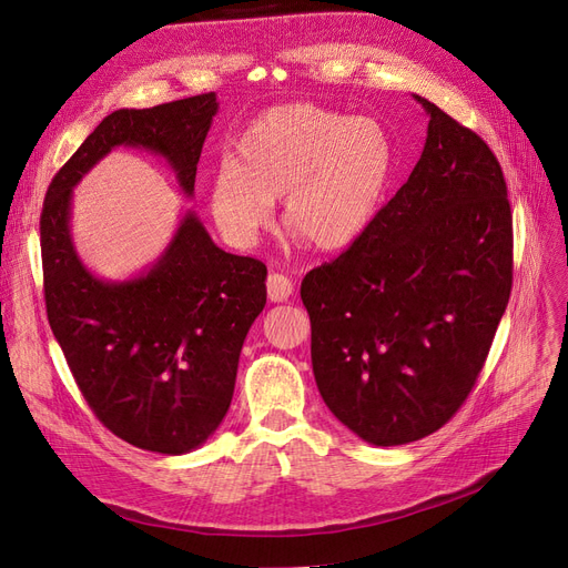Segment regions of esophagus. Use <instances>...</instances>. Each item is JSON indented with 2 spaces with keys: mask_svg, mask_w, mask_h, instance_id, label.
Returning <instances> with one entry per match:
<instances>
[{
  "mask_svg": "<svg viewBox=\"0 0 568 568\" xmlns=\"http://www.w3.org/2000/svg\"><path fill=\"white\" fill-rule=\"evenodd\" d=\"M293 293V282L286 275H280V272H272L267 277V298L272 303H284L291 298Z\"/></svg>",
  "mask_w": 568,
  "mask_h": 568,
  "instance_id": "esophagus-1",
  "label": "esophagus"
}]
</instances>
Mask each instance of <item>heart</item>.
Instances as JSON below:
<instances>
[{
  "label": "heart",
  "instance_id": "obj_1",
  "mask_svg": "<svg viewBox=\"0 0 568 568\" xmlns=\"http://www.w3.org/2000/svg\"><path fill=\"white\" fill-rule=\"evenodd\" d=\"M393 171V143L376 120L310 103L263 112L213 173L209 202L221 232L253 246L275 219L320 251L355 242L374 221Z\"/></svg>",
  "mask_w": 568,
  "mask_h": 568
}]
</instances>
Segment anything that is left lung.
I'll return each instance as SVG.
<instances>
[{
    "label": "left lung",
    "mask_w": 568,
    "mask_h": 568,
    "mask_svg": "<svg viewBox=\"0 0 568 568\" xmlns=\"http://www.w3.org/2000/svg\"><path fill=\"white\" fill-rule=\"evenodd\" d=\"M429 114L418 164L301 298L324 404L368 444L423 439L477 383L513 288V213L496 154Z\"/></svg>",
    "instance_id": "left-lung-1"
}]
</instances>
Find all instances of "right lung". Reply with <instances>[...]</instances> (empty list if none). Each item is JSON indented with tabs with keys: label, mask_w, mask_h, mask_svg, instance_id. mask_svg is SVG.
I'll use <instances>...</instances> for the list:
<instances>
[{
	"label": "right lung",
	"mask_w": 568,
	"mask_h": 568,
	"mask_svg": "<svg viewBox=\"0 0 568 568\" xmlns=\"http://www.w3.org/2000/svg\"><path fill=\"white\" fill-rule=\"evenodd\" d=\"M216 112L213 91L114 110L53 175L39 219L47 315L77 387L112 435L166 456L194 452L225 418L244 338L265 307L267 267L219 248L187 211L139 277H95L72 242V187L122 145L160 154L192 197Z\"/></svg>",
	"instance_id": "add662e5"
}]
</instances>
